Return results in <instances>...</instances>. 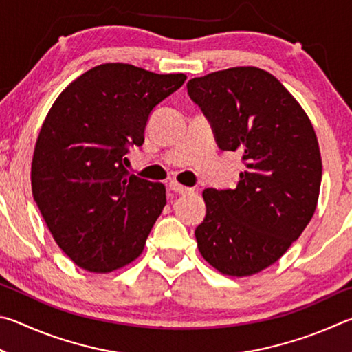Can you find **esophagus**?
<instances>
[{"label": "esophagus", "instance_id": "obj_1", "mask_svg": "<svg viewBox=\"0 0 352 352\" xmlns=\"http://www.w3.org/2000/svg\"><path fill=\"white\" fill-rule=\"evenodd\" d=\"M170 190H173V192L179 193V195H190V193L195 192L193 188L184 187V186H181V184H177V182H170Z\"/></svg>", "mask_w": 352, "mask_h": 352}]
</instances>
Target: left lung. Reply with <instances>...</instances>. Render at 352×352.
Returning <instances> with one entry per match:
<instances>
[{
    "label": "left lung",
    "instance_id": "8db88e82",
    "mask_svg": "<svg viewBox=\"0 0 352 352\" xmlns=\"http://www.w3.org/2000/svg\"><path fill=\"white\" fill-rule=\"evenodd\" d=\"M192 100L224 151L243 153L235 188L202 192L195 236L221 274L249 276L278 261L316 212L322 156L303 108L272 74L239 66L192 78Z\"/></svg>",
    "mask_w": 352,
    "mask_h": 352
}]
</instances>
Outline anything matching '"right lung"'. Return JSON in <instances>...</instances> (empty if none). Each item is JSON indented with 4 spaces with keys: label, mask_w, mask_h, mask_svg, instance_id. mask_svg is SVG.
<instances>
[{
    "label": "right lung",
    "mask_w": 352,
    "mask_h": 352,
    "mask_svg": "<svg viewBox=\"0 0 352 352\" xmlns=\"http://www.w3.org/2000/svg\"><path fill=\"white\" fill-rule=\"evenodd\" d=\"M126 63L92 67L67 86L35 144L32 195L55 243L78 267L108 274L138 258L166 204L165 187L129 175L151 111L186 82Z\"/></svg>",
    "instance_id": "add662e5"
}]
</instances>
